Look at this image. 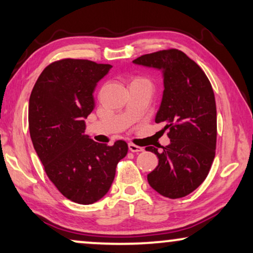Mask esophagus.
Returning a JSON list of instances; mask_svg holds the SVG:
<instances>
[{
	"label": "esophagus",
	"instance_id": "obj_1",
	"mask_svg": "<svg viewBox=\"0 0 253 253\" xmlns=\"http://www.w3.org/2000/svg\"><path fill=\"white\" fill-rule=\"evenodd\" d=\"M127 146H129V151L130 152H134V153H138V152H143L144 151L143 147H139V146H137V145L131 144V143L127 145Z\"/></svg>",
	"mask_w": 253,
	"mask_h": 253
}]
</instances>
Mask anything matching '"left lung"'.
Here are the masks:
<instances>
[{
    "label": "left lung",
    "instance_id": "left-lung-1",
    "mask_svg": "<svg viewBox=\"0 0 253 253\" xmlns=\"http://www.w3.org/2000/svg\"><path fill=\"white\" fill-rule=\"evenodd\" d=\"M158 69L164 93L155 122H166L170 144L162 152L146 147L159 159L147 175L158 193L176 199L188 196L205 181L215 157L216 106L212 85L198 64L178 49L160 50L132 61Z\"/></svg>",
    "mask_w": 253,
    "mask_h": 253
}]
</instances>
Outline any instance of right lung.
I'll use <instances>...</instances> for the list:
<instances>
[{
  "mask_svg": "<svg viewBox=\"0 0 253 253\" xmlns=\"http://www.w3.org/2000/svg\"><path fill=\"white\" fill-rule=\"evenodd\" d=\"M110 68L88 60L56 61L41 72L30 96L34 150L58 191L82 205L109 191L116 166L127 153L126 141L107 146L85 134V119L95 107L93 92Z\"/></svg>",
  "mask_w": 253,
  "mask_h": 253,
  "instance_id": "obj_1",
  "label": "right lung"
}]
</instances>
